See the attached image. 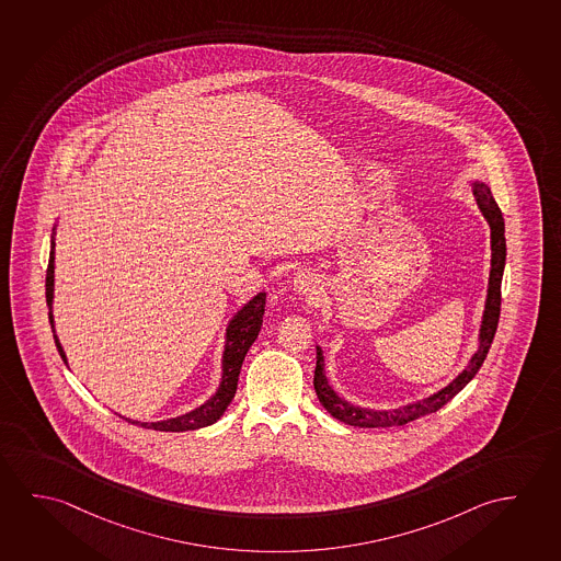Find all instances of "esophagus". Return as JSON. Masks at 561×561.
Here are the masks:
<instances>
[{
  "mask_svg": "<svg viewBox=\"0 0 561 561\" xmlns=\"http://www.w3.org/2000/svg\"><path fill=\"white\" fill-rule=\"evenodd\" d=\"M318 285H320V283H318L316 276L300 273V275L294 278V290L298 294H316L318 293Z\"/></svg>",
  "mask_w": 561,
  "mask_h": 561,
  "instance_id": "34e87169",
  "label": "esophagus"
}]
</instances>
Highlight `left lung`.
Returning a JSON list of instances; mask_svg holds the SVG:
<instances>
[{"mask_svg":"<svg viewBox=\"0 0 561 561\" xmlns=\"http://www.w3.org/2000/svg\"><path fill=\"white\" fill-rule=\"evenodd\" d=\"M473 195L478 201L481 214L490 222L491 228V273L490 288H488V302L483 311V321L480 330V348L478 353L471 356V363L456 380L448 383L446 388L436 391L427 400L417 401L405 405L401 410L393 411H374L355 408L345 400H341L335 391L331 390L325 373H323V355L321 348L316 347V373H313V388L320 398L321 405L330 411L333 417L353 425V427L376 428V427H400L405 423H411L415 419L435 413L453 400L458 391L466 388V383L478 374L485 356L490 353L491 343L497 331L499 313H501V280H503V271H505V257H507V243H505V220L499 208L495 198L491 195L490 187L483 183H473Z\"/></svg>","mask_w":561,"mask_h":561,"instance_id":"obj_1","label":"left lung"}]
</instances>
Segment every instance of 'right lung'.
I'll list each match as a JSON object with an SVG mask.
<instances>
[{"label":"right lung","instance_id":"1","mask_svg":"<svg viewBox=\"0 0 561 561\" xmlns=\"http://www.w3.org/2000/svg\"><path fill=\"white\" fill-rule=\"evenodd\" d=\"M53 296H54V241L50 245V257H48V268H46V304H48V320L54 328L53 320ZM265 298L267 294L259 293L253 300L245 304L230 321L228 330H226V348H224L222 360V383L218 391L214 393L210 400L203 403L201 408L188 411L185 415L168 419V421H156V423H140V421H130L140 427L153 428V431H170V433H183V431H195V428L208 427L222 417L224 411L230 405V401L238 390V378H240L241 365L243 358L248 355L253 341L257 339L261 325H263V313H265ZM54 343L58 347V353L64 355L62 345L58 343V339L54 335Z\"/></svg>","mask_w":561,"mask_h":561}]
</instances>
